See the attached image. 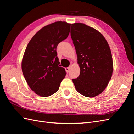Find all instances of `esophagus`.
Segmentation results:
<instances>
[{
	"label": "esophagus",
	"instance_id": "obj_1",
	"mask_svg": "<svg viewBox=\"0 0 134 134\" xmlns=\"http://www.w3.org/2000/svg\"><path fill=\"white\" fill-rule=\"evenodd\" d=\"M69 69H70V68H69V67L65 68V70H66V71L67 73H68L69 71Z\"/></svg>",
	"mask_w": 134,
	"mask_h": 134
}]
</instances>
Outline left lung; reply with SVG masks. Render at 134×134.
<instances>
[{
    "label": "left lung",
    "mask_w": 134,
    "mask_h": 134,
    "mask_svg": "<svg viewBox=\"0 0 134 134\" xmlns=\"http://www.w3.org/2000/svg\"><path fill=\"white\" fill-rule=\"evenodd\" d=\"M70 35L80 69L72 82L80 94L96 97L106 88L112 75L110 48L99 32L83 23L71 24Z\"/></svg>",
    "instance_id": "obj_1"
}]
</instances>
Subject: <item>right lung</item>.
Masks as SVG:
<instances>
[{
	"mask_svg": "<svg viewBox=\"0 0 134 134\" xmlns=\"http://www.w3.org/2000/svg\"><path fill=\"white\" fill-rule=\"evenodd\" d=\"M70 25L59 21L44 26L26 48L22 62L23 74L30 88L40 96L54 94L65 76V70L59 65L56 48L67 38Z\"/></svg>",
	"mask_w": 134,
	"mask_h": 134,
	"instance_id": "right-lung-1",
	"label": "right lung"
}]
</instances>
